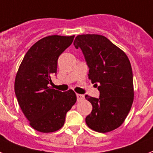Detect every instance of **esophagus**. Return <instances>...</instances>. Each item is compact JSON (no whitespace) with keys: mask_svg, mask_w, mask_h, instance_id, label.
Returning <instances> with one entry per match:
<instances>
[{"mask_svg":"<svg viewBox=\"0 0 153 153\" xmlns=\"http://www.w3.org/2000/svg\"><path fill=\"white\" fill-rule=\"evenodd\" d=\"M76 96H77V100H78V101H81V100H84V98H85L84 97V95H82V94H77Z\"/></svg>","mask_w":153,"mask_h":153,"instance_id":"34e87169","label":"esophagus"}]
</instances>
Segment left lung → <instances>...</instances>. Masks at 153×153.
<instances>
[{
	"instance_id": "left-lung-1",
	"label": "left lung",
	"mask_w": 153,
	"mask_h": 153,
	"mask_svg": "<svg viewBox=\"0 0 153 153\" xmlns=\"http://www.w3.org/2000/svg\"><path fill=\"white\" fill-rule=\"evenodd\" d=\"M89 68V79L98 85L100 97L85 95L93 110L85 118L89 128L108 133L120 127L132 107L134 91L132 68L126 53L106 37L82 34L74 39Z\"/></svg>"
}]
</instances>
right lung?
<instances>
[{
	"label": "right lung",
	"mask_w": 153,
	"mask_h": 153,
	"mask_svg": "<svg viewBox=\"0 0 153 153\" xmlns=\"http://www.w3.org/2000/svg\"><path fill=\"white\" fill-rule=\"evenodd\" d=\"M74 35H51L33 45L21 62L15 79V93L30 126L52 133L64 126L66 114L75 104L72 89L61 92L48 86L57 72L59 55L71 45Z\"/></svg>",
	"instance_id": "1"
}]
</instances>
